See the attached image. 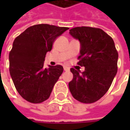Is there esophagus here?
<instances>
[{
    "mask_svg": "<svg viewBox=\"0 0 130 130\" xmlns=\"http://www.w3.org/2000/svg\"><path fill=\"white\" fill-rule=\"evenodd\" d=\"M64 70H65V71H68L69 70H70V68H68V67H64Z\"/></svg>",
    "mask_w": 130,
    "mask_h": 130,
    "instance_id": "1",
    "label": "esophagus"
}]
</instances>
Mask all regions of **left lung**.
Instances as JSON below:
<instances>
[{"label":"left lung","instance_id":"1","mask_svg":"<svg viewBox=\"0 0 130 130\" xmlns=\"http://www.w3.org/2000/svg\"><path fill=\"white\" fill-rule=\"evenodd\" d=\"M69 34L80 44L78 65L84 71L71 68L73 79L68 84L73 97L83 103L100 99L110 88L117 71L118 53L113 39L100 28L76 27Z\"/></svg>","mask_w":130,"mask_h":130}]
</instances>
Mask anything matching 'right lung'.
<instances>
[{
  "mask_svg": "<svg viewBox=\"0 0 130 130\" xmlns=\"http://www.w3.org/2000/svg\"><path fill=\"white\" fill-rule=\"evenodd\" d=\"M69 29L48 24L28 28L14 40L9 54L10 73L19 95L31 103L46 100L63 72L62 65L43 67L57 38Z\"/></svg>",
  "mask_w": 130,
  "mask_h": 130,
  "instance_id": "right-lung-1",
  "label": "right lung"
}]
</instances>
